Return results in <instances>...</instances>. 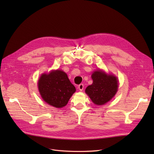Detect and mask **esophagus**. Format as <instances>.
Here are the masks:
<instances>
[{
  "mask_svg": "<svg viewBox=\"0 0 154 154\" xmlns=\"http://www.w3.org/2000/svg\"><path fill=\"white\" fill-rule=\"evenodd\" d=\"M83 87H84V85H83V83H81V84L79 85H78V89L80 90V91H83Z\"/></svg>",
  "mask_w": 154,
  "mask_h": 154,
  "instance_id": "esophagus-1",
  "label": "esophagus"
}]
</instances>
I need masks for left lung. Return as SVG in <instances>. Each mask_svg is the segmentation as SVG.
<instances>
[{"instance_id": "left-lung-1", "label": "left lung", "mask_w": 154, "mask_h": 154, "mask_svg": "<svg viewBox=\"0 0 154 154\" xmlns=\"http://www.w3.org/2000/svg\"><path fill=\"white\" fill-rule=\"evenodd\" d=\"M92 79L93 83L86 88L85 92L93 103L101 105L109 101L118 91L117 78L101 71H97L92 74Z\"/></svg>"}]
</instances>
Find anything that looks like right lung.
I'll use <instances>...</instances> for the list:
<instances>
[{
    "label": "right lung",
    "mask_w": 154,
    "mask_h": 154,
    "mask_svg": "<svg viewBox=\"0 0 154 154\" xmlns=\"http://www.w3.org/2000/svg\"><path fill=\"white\" fill-rule=\"evenodd\" d=\"M38 90L42 99L49 105L57 108L66 106L73 93L74 87L62 71L43 74L38 83Z\"/></svg>",
    "instance_id": "right-lung-1"
}]
</instances>
